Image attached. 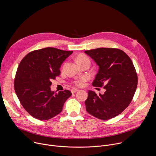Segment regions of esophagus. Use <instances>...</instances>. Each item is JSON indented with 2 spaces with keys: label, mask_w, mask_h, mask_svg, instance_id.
<instances>
[{
  "label": "esophagus",
  "mask_w": 156,
  "mask_h": 156,
  "mask_svg": "<svg viewBox=\"0 0 156 156\" xmlns=\"http://www.w3.org/2000/svg\"><path fill=\"white\" fill-rule=\"evenodd\" d=\"M78 91V89H72V90H71V92H72V94H73V93H75L77 92Z\"/></svg>",
  "instance_id": "34e87169"
}]
</instances>
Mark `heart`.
<instances>
[{
  "label": "heart",
  "mask_w": 156,
  "mask_h": 156,
  "mask_svg": "<svg viewBox=\"0 0 156 156\" xmlns=\"http://www.w3.org/2000/svg\"><path fill=\"white\" fill-rule=\"evenodd\" d=\"M76 62H78V64H81L86 62H90L89 58L84 54H80L79 55H78V57H76ZM87 79L88 78L86 76H83V77L77 78L73 81V84L76 86H79V87L83 86L84 83L87 80Z\"/></svg>",
  "instance_id": "1"
}]
</instances>
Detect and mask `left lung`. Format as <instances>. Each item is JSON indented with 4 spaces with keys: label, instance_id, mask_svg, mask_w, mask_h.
I'll return each mask as SVG.
<instances>
[{
    "label": "left lung",
    "instance_id": "obj_1",
    "mask_svg": "<svg viewBox=\"0 0 156 156\" xmlns=\"http://www.w3.org/2000/svg\"><path fill=\"white\" fill-rule=\"evenodd\" d=\"M99 66L92 84L104 85V94L89 91L85 101L87 112L101 120L112 119L129 105L134 96L138 77L133 63L123 51L115 48H98L86 51Z\"/></svg>",
    "mask_w": 156,
    "mask_h": 156
}]
</instances>
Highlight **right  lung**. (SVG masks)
<instances>
[{
    "mask_svg": "<svg viewBox=\"0 0 156 156\" xmlns=\"http://www.w3.org/2000/svg\"><path fill=\"white\" fill-rule=\"evenodd\" d=\"M73 51L46 48L28 53L20 62L14 80L16 94L33 117L46 120L60 114L72 94L69 90L54 93L51 81L60 73L63 61Z\"/></svg>",
    "mask_w": 156,
    "mask_h": 156,
    "instance_id": "right-lung-1",
    "label": "right lung"
}]
</instances>
